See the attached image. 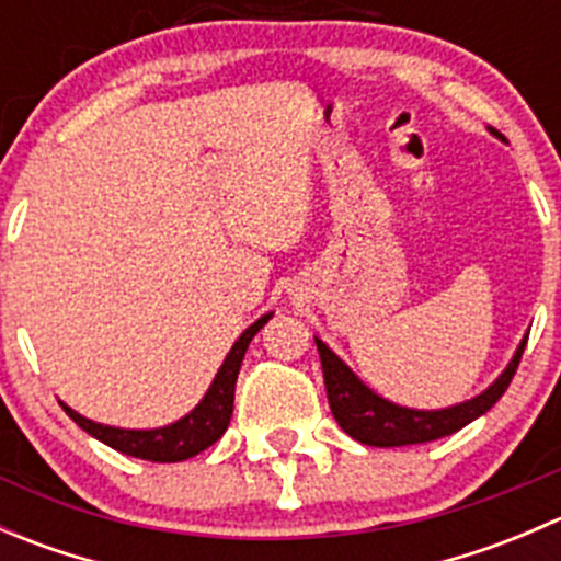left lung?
I'll use <instances>...</instances> for the list:
<instances>
[{
    "label": "left lung",
    "mask_w": 561,
    "mask_h": 561,
    "mask_svg": "<svg viewBox=\"0 0 561 561\" xmlns=\"http://www.w3.org/2000/svg\"><path fill=\"white\" fill-rule=\"evenodd\" d=\"M489 133L507 144L505 135L496 133L494 127H489ZM314 344L317 353H320L322 377H325L328 404H331V412L339 426L350 437L364 445H371V448H399V445H421L448 437V434L472 423L474 417L485 415L502 399L507 386H511L526 347V336L516 347V353H513L505 371L483 393L472 396L467 401H458L454 407H443V410H415V407L396 404V401L377 393L375 388L366 386L322 339L314 336Z\"/></svg>",
    "instance_id": "left-lung-1"
}]
</instances>
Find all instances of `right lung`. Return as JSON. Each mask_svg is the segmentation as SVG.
<instances>
[{"instance_id":"1","label":"right lung","mask_w":561,"mask_h":561,"mask_svg":"<svg viewBox=\"0 0 561 561\" xmlns=\"http://www.w3.org/2000/svg\"><path fill=\"white\" fill-rule=\"evenodd\" d=\"M271 317H274V312L263 314L260 320H254L239 339H236L230 353L225 355L219 371L214 375L211 386H208L206 393H203V399L197 401L184 417L168 423V426L118 428V426H107V423L89 421V417H83L81 412L67 407L65 401H59L61 410H65L67 415L83 428V432L92 434V437L100 439V443H105L107 448L118 450V454L144 458V461H160V463L186 461V458L197 456L201 450L211 448V445L228 432L230 415H233L236 380H239L241 360H244L247 347L254 339V333H257Z\"/></svg>"}]
</instances>
